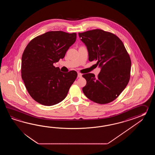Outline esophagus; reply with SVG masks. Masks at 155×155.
<instances>
[{
  "mask_svg": "<svg viewBox=\"0 0 155 155\" xmlns=\"http://www.w3.org/2000/svg\"><path fill=\"white\" fill-rule=\"evenodd\" d=\"M78 78H81L82 77V74L80 73H78Z\"/></svg>",
  "mask_w": 155,
  "mask_h": 155,
  "instance_id": "1",
  "label": "esophagus"
}]
</instances>
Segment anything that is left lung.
<instances>
[{
  "mask_svg": "<svg viewBox=\"0 0 155 155\" xmlns=\"http://www.w3.org/2000/svg\"><path fill=\"white\" fill-rule=\"evenodd\" d=\"M89 52L90 61L96 60L101 71L84 74L86 85L82 88L86 96L94 102L106 104L115 100L125 89L130 78L131 61L119 37L101 29L79 33Z\"/></svg>",
  "mask_w": 155,
  "mask_h": 155,
  "instance_id": "left-lung-1",
  "label": "left lung"
}]
</instances>
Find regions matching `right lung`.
I'll use <instances>...</instances> for the list:
<instances>
[{
    "mask_svg": "<svg viewBox=\"0 0 155 155\" xmlns=\"http://www.w3.org/2000/svg\"><path fill=\"white\" fill-rule=\"evenodd\" d=\"M76 39L75 33L51 31L36 36L27 45L21 58V78L36 102L54 105L66 97L78 74L74 70L63 73L53 64L64 58Z\"/></svg>",
    "mask_w": 155,
    "mask_h": 155,
    "instance_id": "obj_1",
    "label": "right lung"
}]
</instances>
